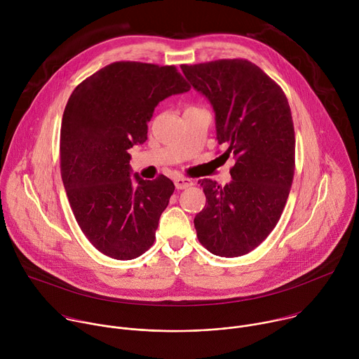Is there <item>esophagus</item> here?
Returning a JSON list of instances; mask_svg holds the SVG:
<instances>
[{
	"label": "esophagus",
	"mask_w": 359,
	"mask_h": 359,
	"mask_svg": "<svg viewBox=\"0 0 359 359\" xmlns=\"http://www.w3.org/2000/svg\"><path fill=\"white\" fill-rule=\"evenodd\" d=\"M191 184H193V182H191L190 179H187V177H176V179H175V186H176V189H179V190L187 189V187H190Z\"/></svg>",
	"instance_id": "esophagus-1"
}]
</instances>
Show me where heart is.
Segmentation results:
<instances>
[{"label":"heart","mask_w":359,"mask_h":359,"mask_svg":"<svg viewBox=\"0 0 359 359\" xmlns=\"http://www.w3.org/2000/svg\"><path fill=\"white\" fill-rule=\"evenodd\" d=\"M189 109H196V108H191V107H189L186 111H189Z\"/></svg>","instance_id":"heart-1"}]
</instances>
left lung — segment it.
Listing matches in <instances>:
<instances>
[{
    "label": "left lung",
    "instance_id": "obj_1",
    "mask_svg": "<svg viewBox=\"0 0 359 359\" xmlns=\"http://www.w3.org/2000/svg\"><path fill=\"white\" fill-rule=\"evenodd\" d=\"M180 68L213 107L222 156L236 159L226 186L198 180L206 206L194 217L197 238L220 257H238L269 237L287 203L295 166L291 109L283 89L247 60Z\"/></svg>",
    "mask_w": 359,
    "mask_h": 359
}]
</instances>
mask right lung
<instances>
[{
	"instance_id": "right-lung-1",
	"label": "right lung",
	"mask_w": 359,
	"mask_h": 359,
	"mask_svg": "<svg viewBox=\"0 0 359 359\" xmlns=\"http://www.w3.org/2000/svg\"><path fill=\"white\" fill-rule=\"evenodd\" d=\"M190 85L176 67L114 62L81 82L61 126V176L74 216L92 245L115 260L150 248L175 184L130 177L128 150L147 139V122L163 99Z\"/></svg>"
}]
</instances>
